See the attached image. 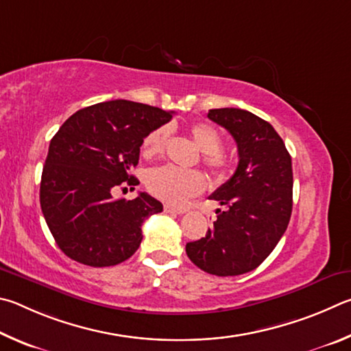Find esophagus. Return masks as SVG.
<instances>
[{"mask_svg":"<svg viewBox=\"0 0 351 351\" xmlns=\"http://www.w3.org/2000/svg\"><path fill=\"white\" fill-rule=\"evenodd\" d=\"M165 213H171V214H185L186 210H185V208H177V206L165 205Z\"/></svg>","mask_w":351,"mask_h":351,"instance_id":"34e87169","label":"esophagus"}]
</instances>
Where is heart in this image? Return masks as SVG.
<instances>
[{
  "label": "heart",
  "mask_w": 351,
  "mask_h": 351,
  "mask_svg": "<svg viewBox=\"0 0 351 351\" xmlns=\"http://www.w3.org/2000/svg\"><path fill=\"white\" fill-rule=\"evenodd\" d=\"M195 145L205 154L204 163L214 174L220 176L226 169V158L220 152L223 147V137L216 126L210 123H194L189 126ZM169 138V128L160 126L146 135L141 143L145 157H154L163 152ZM147 188L166 204H183L193 195H197L205 188V177L194 169H180L177 166H160L147 174Z\"/></svg>",
  "instance_id": "heart-1"
}]
</instances>
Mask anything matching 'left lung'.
I'll use <instances>...</instances> for the list:
<instances>
[{
    "instance_id": "1",
    "label": "left lung",
    "mask_w": 351,
    "mask_h": 351,
    "mask_svg": "<svg viewBox=\"0 0 351 351\" xmlns=\"http://www.w3.org/2000/svg\"><path fill=\"white\" fill-rule=\"evenodd\" d=\"M237 143L239 165L210 199L226 206L200 241L186 243L194 265L214 276L253 271L284 236L293 210L291 157L284 140L261 117L245 109H210Z\"/></svg>"
}]
</instances>
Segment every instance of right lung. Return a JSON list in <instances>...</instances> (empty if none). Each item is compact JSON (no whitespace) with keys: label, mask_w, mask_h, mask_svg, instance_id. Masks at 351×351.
Returning a JSON list of instances; mask_svg holds the SVG:
<instances>
[{"label":"right lung","mask_w":351,"mask_h":351,"mask_svg":"<svg viewBox=\"0 0 351 351\" xmlns=\"http://www.w3.org/2000/svg\"><path fill=\"white\" fill-rule=\"evenodd\" d=\"M149 104L110 100L71 115L49 145L41 174L40 204L55 242L72 261L112 267L141 243V223L163 205L149 194L114 199L131 174L147 134L172 119Z\"/></svg>","instance_id":"add662e5"}]
</instances>
